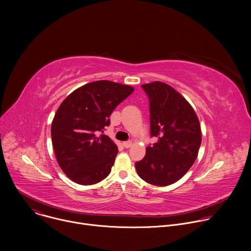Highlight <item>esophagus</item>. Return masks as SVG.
<instances>
[{
  "mask_svg": "<svg viewBox=\"0 0 251 251\" xmlns=\"http://www.w3.org/2000/svg\"><path fill=\"white\" fill-rule=\"evenodd\" d=\"M132 141H126V142H123V146L125 147V148H130L131 146H132Z\"/></svg>",
  "mask_w": 251,
  "mask_h": 251,
  "instance_id": "34e87169",
  "label": "esophagus"
}]
</instances>
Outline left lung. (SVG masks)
<instances>
[{
	"instance_id": "1",
	"label": "left lung",
	"mask_w": 251,
	"mask_h": 251,
	"mask_svg": "<svg viewBox=\"0 0 251 251\" xmlns=\"http://www.w3.org/2000/svg\"><path fill=\"white\" fill-rule=\"evenodd\" d=\"M150 99L151 136L157 143L135 164L139 176L159 187L169 186L186 175L195 163L201 143V124L187 99L161 81L143 84Z\"/></svg>"
}]
</instances>
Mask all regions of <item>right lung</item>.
Wrapping results in <instances>:
<instances>
[{"label":"right lung","mask_w":251,"mask_h":251,"mask_svg":"<svg viewBox=\"0 0 251 251\" xmlns=\"http://www.w3.org/2000/svg\"><path fill=\"white\" fill-rule=\"evenodd\" d=\"M134 87L98 80L71 92L59 105L51 123V141L62 172L76 184L94 185L108 176L118 149L106 135L112 111Z\"/></svg>","instance_id":"add662e5"}]
</instances>
